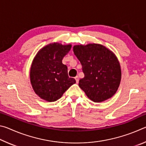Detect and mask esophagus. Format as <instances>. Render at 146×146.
Instances as JSON below:
<instances>
[{"label": "esophagus", "mask_w": 146, "mask_h": 146, "mask_svg": "<svg viewBox=\"0 0 146 146\" xmlns=\"http://www.w3.org/2000/svg\"><path fill=\"white\" fill-rule=\"evenodd\" d=\"M75 80H76V82L78 83V76H76L75 77Z\"/></svg>", "instance_id": "obj_1"}]
</instances>
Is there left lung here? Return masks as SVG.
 I'll return each mask as SVG.
<instances>
[{
  "label": "left lung",
  "mask_w": 146,
  "mask_h": 146,
  "mask_svg": "<svg viewBox=\"0 0 146 146\" xmlns=\"http://www.w3.org/2000/svg\"><path fill=\"white\" fill-rule=\"evenodd\" d=\"M73 52L84 73L78 86L87 97L95 102L111 98L121 80L120 63L115 54L98 44L74 46Z\"/></svg>",
  "instance_id": "left-lung-1"
}]
</instances>
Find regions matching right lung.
<instances>
[{
  "instance_id": "right-lung-1",
  "label": "right lung",
  "mask_w": 146,
  "mask_h": 146,
  "mask_svg": "<svg viewBox=\"0 0 146 146\" xmlns=\"http://www.w3.org/2000/svg\"><path fill=\"white\" fill-rule=\"evenodd\" d=\"M71 44L57 42L44 46L36 54L31 64L30 80L35 93L42 99L54 102L76 82L70 78L62 58L70 51Z\"/></svg>"
}]
</instances>
